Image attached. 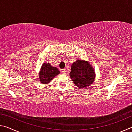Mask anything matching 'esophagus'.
Listing matches in <instances>:
<instances>
[{"label": "esophagus", "instance_id": "obj_1", "mask_svg": "<svg viewBox=\"0 0 132 132\" xmlns=\"http://www.w3.org/2000/svg\"><path fill=\"white\" fill-rule=\"evenodd\" d=\"M62 74H63V75H66V69H62Z\"/></svg>", "mask_w": 132, "mask_h": 132}]
</instances>
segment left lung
Returning a JSON list of instances; mask_svg holds the SVG:
<instances>
[{"mask_svg":"<svg viewBox=\"0 0 132 132\" xmlns=\"http://www.w3.org/2000/svg\"><path fill=\"white\" fill-rule=\"evenodd\" d=\"M69 76L78 88H84L93 83L96 75L94 69L90 62L78 59L71 64Z\"/></svg>","mask_w":132,"mask_h":132,"instance_id":"obj_1","label":"left lung"}]
</instances>
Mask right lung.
<instances>
[{
  "mask_svg": "<svg viewBox=\"0 0 132 132\" xmlns=\"http://www.w3.org/2000/svg\"><path fill=\"white\" fill-rule=\"evenodd\" d=\"M59 73V70L56 67L51 66L50 63H44L38 74L39 81L42 84H48Z\"/></svg>",
  "mask_w": 132,
  "mask_h": 132,
  "instance_id": "add662e5",
  "label": "right lung"
}]
</instances>
